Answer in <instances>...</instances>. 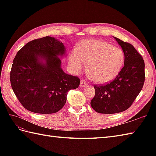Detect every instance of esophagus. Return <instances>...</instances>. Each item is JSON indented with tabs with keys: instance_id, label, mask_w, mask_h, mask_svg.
I'll use <instances>...</instances> for the list:
<instances>
[{
	"instance_id": "34e87169",
	"label": "esophagus",
	"mask_w": 156,
	"mask_h": 156,
	"mask_svg": "<svg viewBox=\"0 0 156 156\" xmlns=\"http://www.w3.org/2000/svg\"><path fill=\"white\" fill-rule=\"evenodd\" d=\"M87 84H87V82L83 80H82L80 81V87H87Z\"/></svg>"
}]
</instances>
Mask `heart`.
<instances>
[{
	"label": "heart",
	"instance_id": "heart-1",
	"mask_svg": "<svg viewBox=\"0 0 156 156\" xmlns=\"http://www.w3.org/2000/svg\"><path fill=\"white\" fill-rule=\"evenodd\" d=\"M125 56L120 48L108 43L88 39L72 49L68 55L69 67L79 74L88 66L90 78L96 83H107L117 77L124 64Z\"/></svg>",
	"mask_w": 156,
	"mask_h": 156
}]
</instances>
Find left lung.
<instances>
[{"mask_svg":"<svg viewBox=\"0 0 156 156\" xmlns=\"http://www.w3.org/2000/svg\"><path fill=\"white\" fill-rule=\"evenodd\" d=\"M124 53V66L113 80L94 85L92 108L98 113L114 114L127 110L140 94L145 81V63L133 45L115 37Z\"/></svg>","mask_w":156,"mask_h":156,"instance_id":"obj_1","label":"left lung"}]
</instances>
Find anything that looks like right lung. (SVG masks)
<instances>
[{"label": "right lung", "instance_id": "add662e5", "mask_svg": "<svg viewBox=\"0 0 156 156\" xmlns=\"http://www.w3.org/2000/svg\"><path fill=\"white\" fill-rule=\"evenodd\" d=\"M65 55L64 44L49 36L29 41L17 52L10 80L25 108L35 113H55L66 104L68 92L79 87L80 79L61 68L59 58Z\"/></svg>", "mask_w": 156, "mask_h": 156}]
</instances>
